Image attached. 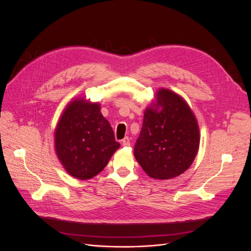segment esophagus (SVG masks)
<instances>
[{
	"mask_svg": "<svg viewBox=\"0 0 251 251\" xmlns=\"http://www.w3.org/2000/svg\"><path fill=\"white\" fill-rule=\"evenodd\" d=\"M122 146L123 147H130V139L128 137H125L123 140H122Z\"/></svg>",
	"mask_w": 251,
	"mask_h": 251,
	"instance_id": "esophagus-1",
	"label": "esophagus"
}]
</instances>
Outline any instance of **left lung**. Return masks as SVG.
Segmentation results:
<instances>
[{
  "instance_id": "left-lung-1",
  "label": "left lung",
  "mask_w": 251,
  "mask_h": 251,
  "mask_svg": "<svg viewBox=\"0 0 251 251\" xmlns=\"http://www.w3.org/2000/svg\"><path fill=\"white\" fill-rule=\"evenodd\" d=\"M200 141L199 124L188 103L176 92L160 88L144 111L134 156L150 177L171 179L191 166Z\"/></svg>"
}]
</instances>
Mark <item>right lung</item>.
Listing matches in <instances>:
<instances>
[{
    "label": "right lung",
    "instance_id": "1",
    "mask_svg": "<svg viewBox=\"0 0 251 251\" xmlns=\"http://www.w3.org/2000/svg\"><path fill=\"white\" fill-rule=\"evenodd\" d=\"M119 148L99 102L78 98L66 105L55 129V151L69 175L80 180L94 178Z\"/></svg>",
    "mask_w": 251,
    "mask_h": 251
}]
</instances>
